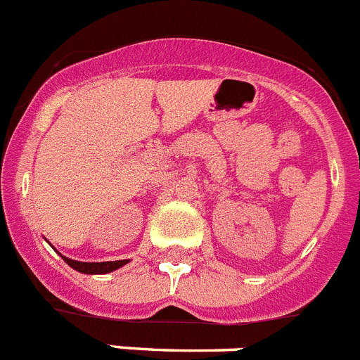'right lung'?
<instances>
[{
	"label": "right lung",
	"instance_id": "1",
	"mask_svg": "<svg viewBox=\"0 0 360 360\" xmlns=\"http://www.w3.org/2000/svg\"><path fill=\"white\" fill-rule=\"evenodd\" d=\"M65 262L72 266L74 270L77 272H83V274H108L112 272V270L120 269V266L127 265L129 259H118V262H101V263H86V262H75V259L67 258L63 256Z\"/></svg>",
	"mask_w": 360,
	"mask_h": 360
}]
</instances>
